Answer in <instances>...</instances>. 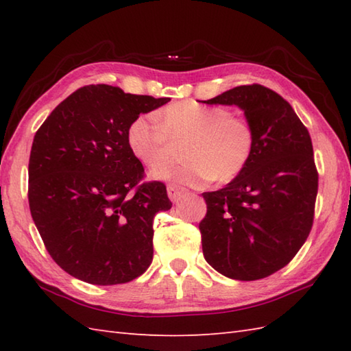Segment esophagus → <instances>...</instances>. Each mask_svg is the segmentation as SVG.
<instances>
[{
	"label": "esophagus",
	"instance_id": "esophagus-1",
	"mask_svg": "<svg viewBox=\"0 0 351 351\" xmlns=\"http://www.w3.org/2000/svg\"><path fill=\"white\" fill-rule=\"evenodd\" d=\"M184 189L180 187V185H175V184H170L167 187V195L170 197L171 202H178V200L181 199V196L184 195Z\"/></svg>",
	"mask_w": 351,
	"mask_h": 351
}]
</instances>
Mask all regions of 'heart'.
Wrapping results in <instances>:
<instances>
[{
	"instance_id": "obj_1",
	"label": "heart",
	"mask_w": 351,
	"mask_h": 351,
	"mask_svg": "<svg viewBox=\"0 0 351 351\" xmlns=\"http://www.w3.org/2000/svg\"><path fill=\"white\" fill-rule=\"evenodd\" d=\"M151 117H134L126 128V146L146 167H160L169 160L171 143H182L180 166L151 171L156 181L189 187H205L240 176L255 151V130L245 117L225 107L204 106L195 101L175 102Z\"/></svg>"
}]
</instances>
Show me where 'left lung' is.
Returning a JSON list of instances; mask_svg holds the SVG:
<instances>
[{
  "label": "left lung",
  "mask_w": 351,
  "mask_h": 351,
  "mask_svg": "<svg viewBox=\"0 0 351 351\" xmlns=\"http://www.w3.org/2000/svg\"><path fill=\"white\" fill-rule=\"evenodd\" d=\"M205 104L241 108L255 130V151L225 189L204 193V256L226 278L264 279L285 267L311 232L318 191L311 136L293 107L264 86H238Z\"/></svg>",
  "instance_id": "8db88e82"
}]
</instances>
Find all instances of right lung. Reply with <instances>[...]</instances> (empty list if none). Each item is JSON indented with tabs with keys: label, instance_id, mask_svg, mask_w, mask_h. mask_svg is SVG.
<instances>
[{
	"label": "right lung",
	"instance_id": "obj_1",
	"mask_svg": "<svg viewBox=\"0 0 351 351\" xmlns=\"http://www.w3.org/2000/svg\"><path fill=\"white\" fill-rule=\"evenodd\" d=\"M170 98L107 84L78 88L37 130L28 162V202L51 258L73 278L117 285L154 256V217L171 202L162 182L126 146L134 117Z\"/></svg>",
	"mask_w": 351,
	"mask_h": 351
}]
</instances>
